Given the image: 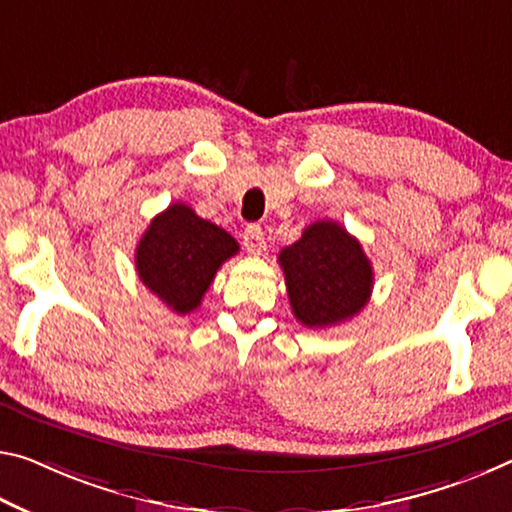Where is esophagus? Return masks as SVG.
<instances>
[{
  "instance_id": "esophagus-1",
  "label": "esophagus",
  "mask_w": 512,
  "mask_h": 512,
  "mask_svg": "<svg viewBox=\"0 0 512 512\" xmlns=\"http://www.w3.org/2000/svg\"><path fill=\"white\" fill-rule=\"evenodd\" d=\"M243 248L248 250L250 255H259L264 250V232L259 225H248L243 230Z\"/></svg>"
}]
</instances>
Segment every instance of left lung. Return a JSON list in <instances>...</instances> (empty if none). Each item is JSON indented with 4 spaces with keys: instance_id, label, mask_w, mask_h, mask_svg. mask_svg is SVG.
<instances>
[{
    "instance_id": "8db88e82",
    "label": "left lung",
    "mask_w": 512,
    "mask_h": 512,
    "mask_svg": "<svg viewBox=\"0 0 512 512\" xmlns=\"http://www.w3.org/2000/svg\"><path fill=\"white\" fill-rule=\"evenodd\" d=\"M280 269L291 310L307 328H330L369 303L373 269L360 241L335 221H316L282 248Z\"/></svg>"
}]
</instances>
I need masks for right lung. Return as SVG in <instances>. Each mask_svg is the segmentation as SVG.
<instances>
[{
    "instance_id": "1",
    "label": "right lung",
    "mask_w": 512,
    "mask_h": 512,
    "mask_svg": "<svg viewBox=\"0 0 512 512\" xmlns=\"http://www.w3.org/2000/svg\"><path fill=\"white\" fill-rule=\"evenodd\" d=\"M239 253L223 227L200 218L184 202H173L150 221L136 246V271L175 314L198 310L216 271Z\"/></svg>"
}]
</instances>
